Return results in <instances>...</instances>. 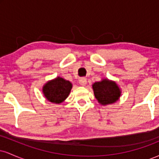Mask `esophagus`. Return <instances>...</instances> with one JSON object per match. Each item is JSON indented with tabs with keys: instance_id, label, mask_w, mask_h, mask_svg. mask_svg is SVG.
<instances>
[{
	"instance_id": "1",
	"label": "esophagus",
	"mask_w": 159,
	"mask_h": 159,
	"mask_svg": "<svg viewBox=\"0 0 159 159\" xmlns=\"http://www.w3.org/2000/svg\"><path fill=\"white\" fill-rule=\"evenodd\" d=\"M79 84L81 86H85L87 84V79L85 78H81L79 79Z\"/></svg>"
}]
</instances>
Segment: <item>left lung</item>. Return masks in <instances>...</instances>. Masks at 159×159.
Wrapping results in <instances>:
<instances>
[{"label": "left lung", "mask_w": 159, "mask_h": 159, "mask_svg": "<svg viewBox=\"0 0 159 159\" xmlns=\"http://www.w3.org/2000/svg\"><path fill=\"white\" fill-rule=\"evenodd\" d=\"M95 97L102 105H110L119 99L121 90L116 82L108 79H102L93 84Z\"/></svg>", "instance_id": "obj_1"}]
</instances>
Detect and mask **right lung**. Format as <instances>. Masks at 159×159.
Wrapping results in <instances>:
<instances>
[{"mask_svg":"<svg viewBox=\"0 0 159 159\" xmlns=\"http://www.w3.org/2000/svg\"><path fill=\"white\" fill-rule=\"evenodd\" d=\"M72 84L70 81L57 77L47 82L43 87V93L47 100L52 103L60 104L68 97Z\"/></svg>","mask_w":159,"mask_h":159,"instance_id":"1","label":"right lung"}]
</instances>
